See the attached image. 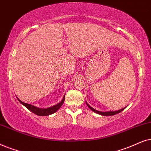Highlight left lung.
Wrapping results in <instances>:
<instances>
[{"mask_svg":"<svg viewBox=\"0 0 151 151\" xmlns=\"http://www.w3.org/2000/svg\"><path fill=\"white\" fill-rule=\"evenodd\" d=\"M86 104H87V106H88V107H89L90 109H91V110L93 111H94L95 113L98 114H100V115H102V116H114V115H116V114H118V113H120V112H121L122 111L125 109V108H123V109H120V110L115 111H106V112H102V111H100L95 110V109H93V107H91V106H90L89 104H88L87 102H86Z\"/></svg>","mask_w":151,"mask_h":151,"instance_id":"1","label":"left lung"}]
</instances>
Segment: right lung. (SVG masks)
I'll return each mask as SVG.
<instances>
[{
    "label": "right lung",
    "instance_id": "right-lung-1",
    "mask_svg": "<svg viewBox=\"0 0 151 151\" xmlns=\"http://www.w3.org/2000/svg\"><path fill=\"white\" fill-rule=\"evenodd\" d=\"M18 100L19 101V102L21 103V104H22L23 105L26 106L28 109H29L30 111H32L33 113L36 114V115H37V116H49L53 113H55V112H56L57 111H58L59 109L60 108V106H61L63 105V104L64 103L65 95H64L63 98V100H61V102H59L58 104H57L54 106H50V107L45 108V109L38 108V107H37V106L31 105V104H27V103L23 102L19 100V99H18Z\"/></svg>",
    "mask_w": 151,
    "mask_h": 151
}]
</instances>
